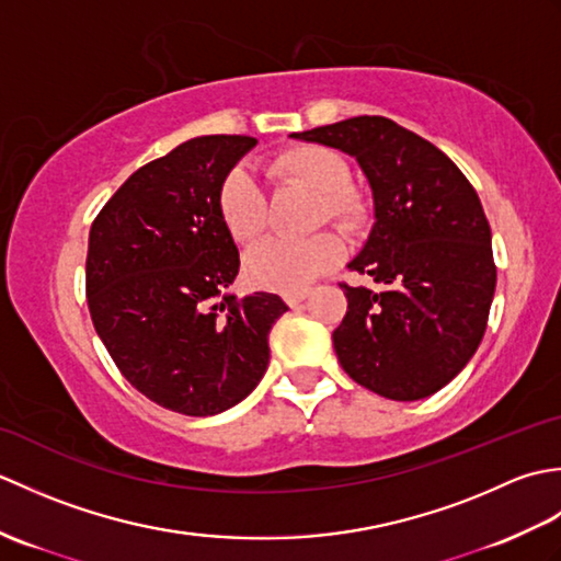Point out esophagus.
Wrapping results in <instances>:
<instances>
[{"mask_svg":"<svg viewBox=\"0 0 561 561\" xmlns=\"http://www.w3.org/2000/svg\"><path fill=\"white\" fill-rule=\"evenodd\" d=\"M306 296H308V289L306 291H296V294H284V301H287L291 308H296L301 301H306Z\"/></svg>","mask_w":561,"mask_h":561,"instance_id":"esophagus-1","label":"esophagus"}]
</instances>
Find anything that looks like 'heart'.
<instances>
[{
  "label": "heart",
  "mask_w": 561,
  "mask_h": 561,
  "mask_svg": "<svg viewBox=\"0 0 561 561\" xmlns=\"http://www.w3.org/2000/svg\"><path fill=\"white\" fill-rule=\"evenodd\" d=\"M272 175L318 195V219L335 221L344 231L362 229L368 217L364 197L350 187V165L335 149L296 145L279 151L270 163ZM217 211L236 243H250L265 229V195L245 169L226 173L217 195ZM344 245L335 233H318L306 241L257 243L245 257V277L253 287L282 294L308 289L320 274L342 260Z\"/></svg>",
  "instance_id": "b5f03b06"
}]
</instances>
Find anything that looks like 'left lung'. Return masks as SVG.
<instances>
[{
    "label": "left lung",
    "instance_id": "obj_1",
    "mask_svg": "<svg viewBox=\"0 0 561 561\" xmlns=\"http://www.w3.org/2000/svg\"><path fill=\"white\" fill-rule=\"evenodd\" d=\"M362 165L374 226L350 270L378 289L347 287L332 332L356 383L388 400L434 396L478 352L496 287L492 229L468 178L432 141L380 115L294 133Z\"/></svg>",
    "mask_w": 561,
    "mask_h": 561
}]
</instances>
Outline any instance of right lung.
I'll list each match as a JSON object with an SVG mask.
<instances>
[{"mask_svg":"<svg viewBox=\"0 0 561 561\" xmlns=\"http://www.w3.org/2000/svg\"><path fill=\"white\" fill-rule=\"evenodd\" d=\"M257 145L245 135L187 139L141 165L91 226L93 328L141 396L187 416L248 398L270 364L277 294H229L241 257L217 211L221 181Z\"/></svg>","mask_w":561,"mask_h":561,"instance_id":"1","label":"right lung"}]
</instances>
